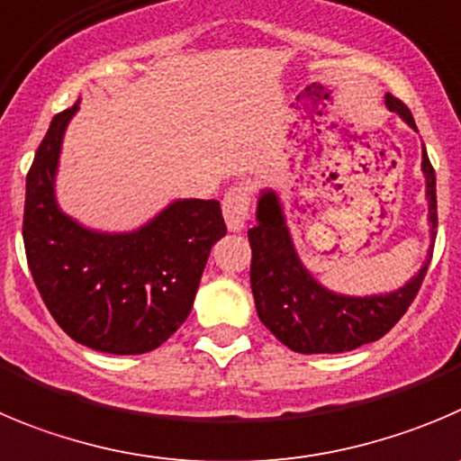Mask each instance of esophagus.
Instances as JSON below:
<instances>
[{
    "label": "esophagus",
    "instance_id": "obj_1",
    "mask_svg": "<svg viewBox=\"0 0 461 461\" xmlns=\"http://www.w3.org/2000/svg\"><path fill=\"white\" fill-rule=\"evenodd\" d=\"M250 200H252V186L248 184H239V186L230 188L222 200V216H225L227 230L240 231L250 216Z\"/></svg>",
    "mask_w": 461,
    "mask_h": 461
}]
</instances>
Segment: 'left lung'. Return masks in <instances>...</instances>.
Instances as JSON below:
<instances>
[{
	"label": "left lung",
	"mask_w": 461,
	"mask_h": 461,
	"mask_svg": "<svg viewBox=\"0 0 461 461\" xmlns=\"http://www.w3.org/2000/svg\"><path fill=\"white\" fill-rule=\"evenodd\" d=\"M386 106L416 131L414 115L402 102L386 95ZM420 170L425 177L432 240L428 261L400 289L375 295H343L325 289L300 261L279 195L273 188L261 191L257 202V225L248 230L252 248L250 284L261 322L284 346L303 355L355 350L384 337L410 309L428 273L437 236V177L425 145Z\"/></svg>",
	"instance_id": "left-lung-1"
}]
</instances>
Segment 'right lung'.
Returning <instances> with one entry per match:
<instances>
[{
    "label": "right lung",
    "mask_w": 461,
    "mask_h": 461,
    "mask_svg": "<svg viewBox=\"0 0 461 461\" xmlns=\"http://www.w3.org/2000/svg\"><path fill=\"white\" fill-rule=\"evenodd\" d=\"M79 102L54 115L27 175L24 250L42 303L63 332L109 355H143L188 318L216 240L218 200H175L133 231H97L56 202L61 145Z\"/></svg>",
    "instance_id": "1"
}]
</instances>
